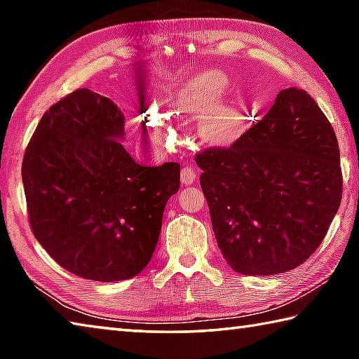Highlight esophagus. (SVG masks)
I'll list each match as a JSON object with an SVG mask.
<instances>
[{
	"label": "esophagus",
	"instance_id": "34e87169",
	"mask_svg": "<svg viewBox=\"0 0 359 359\" xmlns=\"http://www.w3.org/2000/svg\"><path fill=\"white\" fill-rule=\"evenodd\" d=\"M180 179H182V184H184V185H191L194 179H196V171H194L191 166L182 168Z\"/></svg>",
	"mask_w": 359,
	"mask_h": 359
}]
</instances>
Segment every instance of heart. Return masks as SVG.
<instances>
[{
	"label": "heart",
	"mask_w": 359,
	"mask_h": 359,
	"mask_svg": "<svg viewBox=\"0 0 359 359\" xmlns=\"http://www.w3.org/2000/svg\"><path fill=\"white\" fill-rule=\"evenodd\" d=\"M224 87L226 79L220 71H208L188 81L177 90L171 101V111L182 117H196L205 111L198 120V135L208 144L228 142L234 136L236 120L231 109L223 102L208 107L220 98ZM147 121L150 128L155 131V137H160L165 128L160 115L151 111Z\"/></svg>",
	"instance_id": "b5f03b06"
}]
</instances>
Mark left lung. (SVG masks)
<instances>
[{"instance_id":"8db88e82","label":"left lung","mask_w":359,"mask_h":359,"mask_svg":"<svg viewBox=\"0 0 359 359\" xmlns=\"http://www.w3.org/2000/svg\"><path fill=\"white\" fill-rule=\"evenodd\" d=\"M223 258L244 276L294 269L317 250L342 199L336 133L301 88H285L228 147L194 156Z\"/></svg>"}]
</instances>
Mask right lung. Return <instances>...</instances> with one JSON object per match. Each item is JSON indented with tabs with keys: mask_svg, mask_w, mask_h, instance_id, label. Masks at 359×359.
Segmentation results:
<instances>
[{
	"mask_svg": "<svg viewBox=\"0 0 359 359\" xmlns=\"http://www.w3.org/2000/svg\"><path fill=\"white\" fill-rule=\"evenodd\" d=\"M144 93L141 83V104ZM123 137L120 109L81 88L42 115L23 155L34 238L60 266L87 280H126L149 264L168 199L180 187L179 163L137 165Z\"/></svg>",
	"mask_w": 359,
	"mask_h": 359,
	"instance_id": "obj_1",
	"label": "right lung"
}]
</instances>
